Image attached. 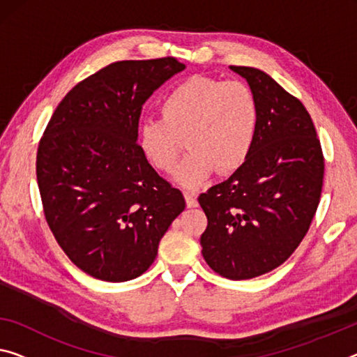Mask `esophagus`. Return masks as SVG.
Here are the masks:
<instances>
[{
	"mask_svg": "<svg viewBox=\"0 0 357 357\" xmlns=\"http://www.w3.org/2000/svg\"><path fill=\"white\" fill-rule=\"evenodd\" d=\"M185 201H186V206L188 207H196L197 206V199L193 193H190V191H185Z\"/></svg>",
	"mask_w": 357,
	"mask_h": 357,
	"instance_id": "1",
	"label": "esophagus"
}]
</instances>
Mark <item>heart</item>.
<instances>
[{
    "label": "heart",
    "mask_w": 357,
    "mask_h": 357,
    "mask_svg": "<svg viewBox=\"0 0 357 357\" xmlns=\"http://www.w3.org/2000/svg\"><path fill=\"white\" fill-rule=\"evenodd\" d=\"M161 114L139 124V148L153 167L172 172L186 139L191 151L174 178L188 190L201 188L218 169L243 166L259 130V103L239 81L191 76L164 96Z\"/></svg>",
    "instance_id": "b5f03b06"
}]
</instances>
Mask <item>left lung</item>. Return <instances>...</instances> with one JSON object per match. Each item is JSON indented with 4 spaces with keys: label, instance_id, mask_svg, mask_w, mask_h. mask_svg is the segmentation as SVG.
Wrapping results in <instances>:
<instances>
[{
    "label": "left lung",
    "instance_id": "obj_1",
    "mask_svg": "<svg viewBox=\"0 0 357 357\" xmlns=\"http://www.w3.org/2000/svg\"><path fill=\"white\" fill-rule=\"evenodd\" d=\"M229 70L254 92L259 130L243 166L197 201L207 217L202 257L220 276L243 281L282 265L298 248L319 204L324 156L303 103L265 71Z\"/></svg>",
    "mask_w": 357,
    "mask_h": 357
}]
</instances>
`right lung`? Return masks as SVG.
Listing matches in <instances>:
<instances>
[{
	"label": "right lung",
	"instance_id": "obj_1",
	"mask_svg": "<svg viewBox=\"0 0 357 357\" xmlns=\"http://www.w3.org/2000/svg\"><path fill=\"white\" fill-rule=\"evenodd\" d=\"M185 70L174 57L123 60L76 84L38 146L36 178L49 228L68 259L108 282L144 274L185 197L142 155V107Z\"/></svg>",
	"mask_w": 357,
	"mask_h": 357
}]
</instances>
